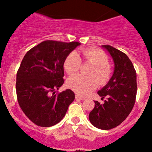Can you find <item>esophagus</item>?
<instances>
[{"instance_id": "esophagus-1", "label": "esophagus", "mask_w": 152, "mask_h": 152, "mask_svg": "<svg viewBox=\"0 0 152 152\" xmlns=\"http://www.w3.org/2000/svg\"><path fill=\"white\" fill-rule=\"evenodd\" d=\"M76 100H81V101H85L86 100V98H83V97L80 96V95H76Z\"/></svg>"}]
</instances>
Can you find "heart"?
I'll return each instance as SVG.
<instances>
[{
    "instance_id": "heart-1",
    "label": "heart",
    "mask_w": 152,
    "mask_h": 152,
    "mask_svg": "<svg viewBox=\"0 0 152 152\" xmlns=\"http://www.w3.org/2000/svg\"><path fill=\"white\" fill-rule=\"evenodd\" d=\"M81 59L93 65L88 72L90 76L76 75L72 76L67 80V86L79 95L86 96L98 87V78L102 84L108 80L111 75L112 68L107 62V56L103 50L90 48L83 49L78 54L72 52L68 54L64 62V68L67 74L73 75L79 70L81 66Z\"/></svg>"
}]
</instances>
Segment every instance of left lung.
<instances>
[{
    "label": "left lung",
    "instance_id": "obj_1",
    "mask_svg": "<svg viewBox=\"0 0 152 152\" xmlns=\"http://www.w3.org/2000/svg\"><path fill=\"white\" fill-rule=\"evenodd\" d=\"M111 56L114 64L113 76L98 94L101 104L95 101V107L90 112L89 120L94 126L101 129H110L125 120L133 108L137 92L136 72L126 54L110 45H102Z\"/></svg>",
    "mask_w": 152,
    "mask_h": 152
}]
</instances>
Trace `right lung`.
Segmentation results:
<instances>
[{
	"instance_id": "add662e5",
	"label": "right lung",
	"mask_w": 152,
	"mask_h": 152,
	"mask_svg": "<svg viewBox=\"0 0 152 152\" xmlns=\"http://www.w3.org/2000/svg\"><path fill=\"white\" fill-rule=\"evenodd\" d=\"M80 45L45 41L23 57L16 73V95L23 113L37 126L49 127L58 124L74 101L72 90L57 95L55 91L64 83V60Z\"/></svg>"
}]
</instances>
